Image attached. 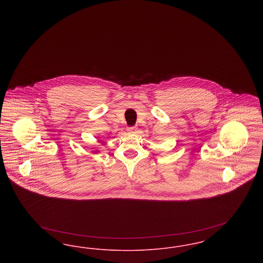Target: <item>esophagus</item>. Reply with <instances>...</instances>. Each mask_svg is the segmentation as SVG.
<instances>
[{"label":"esophagus","instance_id":"esophagus-1","mask_svg":"<svg viewBox=\"0 0 263 263\" xmlns=\"http://www.w3.org/2000/svg\"><path fill=\"white\" fill-rule=\"evenodd\" d=\"M135 130H136L135 127H128V128H127V131H128L129 133H134Z\"/></svg>","mask_w":263,"mask_h":263}]
</instances>
